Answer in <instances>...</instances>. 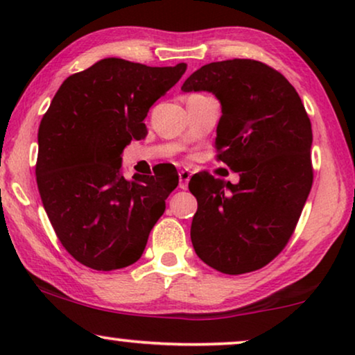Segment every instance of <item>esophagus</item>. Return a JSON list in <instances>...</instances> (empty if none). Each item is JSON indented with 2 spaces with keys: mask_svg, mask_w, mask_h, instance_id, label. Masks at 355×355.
Returning a JSON list of instances; mask_svg holds the SVG:
<instances>
[{
  "mask_svg": "<svg viewBox=\"0 0 355 355\" xmlns=\"http://www.w3.org/2000/svg\"><path fill=\"white\" fill-rule=\"evenodd\" d=\"M191 171H189V169H181V171H179V187L181 189H187V184H189V181H191Z\"/></svg>",
  "mask_w": 355,
  "mask_h": 355,
  "instance_id": "obj_1",
  "label": "esophagus"
}]
</instances>
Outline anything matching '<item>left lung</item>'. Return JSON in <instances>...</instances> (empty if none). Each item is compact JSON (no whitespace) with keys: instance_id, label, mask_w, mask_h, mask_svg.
Masks as SVG:
<instances>
[{"instance_id":"left-lung-1","label":"left lung","mask_w":355,"mask_h":355,"mask_svg":"<svg viewBox=\"0 0 355 355\" xmlns=\"http://www.w3.org/2000/svg\"><path fill=\"white\" fill-rule=\"evenodd\" d=\"M181 89L220 100L216 158L241 176L237 184L192 176L196 254L226 275L263 268L289 242L312 189V124L302 100L281 72L255 60L210 62Z\"/></svg>"}]
</instances>
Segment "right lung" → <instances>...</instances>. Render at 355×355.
<instances>
[{"mask_svg":"<svg viewBox=\"0 0 355 355\" xmlns=\"http://www.w3.org/2000/svg\"><path fill=\"white\" fill-rule=\"evenodd\" d=\"M187 69L105 58L62 82L38 128V192L62 247L89 268L137 261L178 178L121 174V153Z\"/></svg>","mask_w":355,"mask_h":355,"instance_id":"1","label":"right lung"}]
</instances>
